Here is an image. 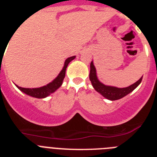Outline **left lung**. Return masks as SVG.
Segmentation results:
<instances>
[{"mask_svg":"<svg viewBox=\"0 0 157 157\" xmlns=\"http://www.w3.org/2000/svg\"><path fill=\"white\" fill-rule=\"evenodd\" d=\"M90 80L91 81L93 86H94V88L95 89V90L97 92L100 93L104 98L110 100V101H116V100L121 99L123 97H125L127 94L132 92L134 89H136V87L141 83V80H142V77L138 81L136 82L135 83L129 86L128 87H125V88H117V87L115 86H106L103 83H101L98 80V76H97V72H96V68L92 61L90 63Z\"/></svg>","mask_w":157,"mask_h":157,"instance_id":"8db88e82","label":"left lung"}]
</instances>
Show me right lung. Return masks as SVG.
Returning <instances> with one entry per match:
<instances>
[{"instance_id":"1","label":"right lung","mask_w":157,"mask_h":157,"mask_svg":"<svg viewBox=\"0 0 157 157\" xmlns=\"http://www.w3.org/2000/svg\"><path fill=\"white\" fill-rule=\"evenodd\" d=\"M75 58V56H71V57L67 58V59L65 60L64 66H63V69L61 70V71L59 72V74L58 75L57 77L52 82L48 83L46 86H44L42 87H39V88H23V87L20 86H16L18 87L19 90L23 92L24 94H27L29 96H31L33 98H45L46 97H48V95H50L51 94L54 93L55 91L57 90L58 88L60 87V86L62 85L63 83V78L65 77V72H66V68L68 63H70L71 60Z\"/></svg>"}]
</instances>
